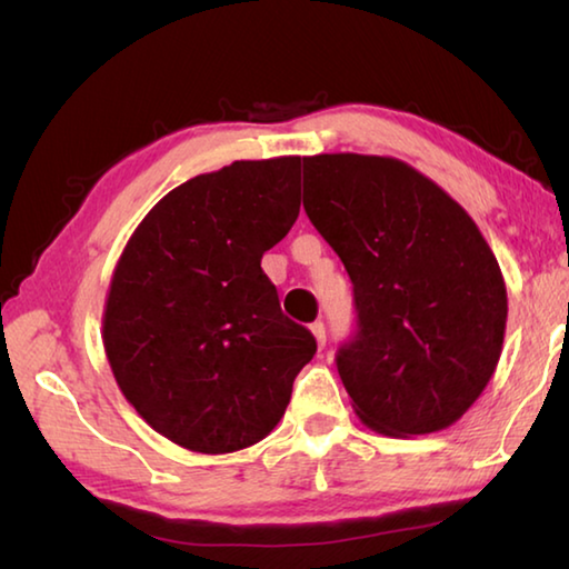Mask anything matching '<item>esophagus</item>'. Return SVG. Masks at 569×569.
<instances>
[{
    "label": "esophagus",
    "instance_id": "1",
    "mask_svg": "<svg viewBox=\"0 0 569 569\" xmlns=\"http://www.w3.org/2000/svg\"><path fill=\"white\" fill-rule=\"evenodd\" d=\"M311 333H313L316 343H319V349H323V346H326V326L321 321L311 323Z\"/></svg>",
    "mask_w": 569,
    "mask_h": 569
}]
</instances>
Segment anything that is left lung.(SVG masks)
Instances as JSON below:
<instances>
[{
    "instance_id": "obj_1",
    "label": "left lung",
    "mask_w": 569,
    "mask_h": 569,
    "mask_svg": "<svg viewBox=\"0 0 569 569\" xmlns=\"http://www.w3.org/2000/svg\"><path fill=\"white\" fill-rule=\"evenodd\" d=\"M303 208L353 283L359 333L336 366L356 417L383 437L451 427L507 329L505 278L475 220L409 162L359 152L303 158Z\"/></svg>"
}]
</instances>
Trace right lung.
Masks as SVG:
<instances>
[{"label":"right lung","instance_id":"obj_1","mask_svg":"<svg viewBox=\"0 0 569 569\" xmlns=\"http://www.w3.org/2000/svg\"><path fill=\"white\" fill-rule=\"evenodd\" d=\"M301 208V158L236 160L152 206L112 271L102 346L122 397L198 455L266 439L316 339L281 313L261 258Z\"/></svg>","mask_w":569,"mask_h":569}]
</instances>
